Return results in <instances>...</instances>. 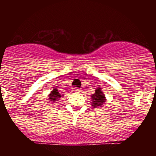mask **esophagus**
<instances>
[{"mask_svg": "<svg viewBox=\"0 0 156 156\" xmlns=\"http://www.w3.org/2000/svg\"><path fill=\"white\" fill-rule=\"evenodd\" d=\"M73 92H79L80 90H79V89H78V88L75 87V88H73Z\"/></svg>", "mask_w": 156, "mask_h": 156, "instance_id": "obj_1", "label": "esophagus"}]
</instances>
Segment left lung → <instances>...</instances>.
<instances>
[{"mask_svg":"<svg viewBox=\"0 0 156 156\" xmlns=\"http://www.w3.org/2000/svg\"><path fill=\"white\" fill-rule=\"evenodd\" d=\"M90 99H91L90 103H91L94 108L102 107L103 105L106 102L105 95L101 90V88L99 87H97V89L95 90L94 94L90 95Z\"/></svg>","mask_w":156,"mask_h":156,"instance_id":"obj_1","label":"left lung"}]
</instances>
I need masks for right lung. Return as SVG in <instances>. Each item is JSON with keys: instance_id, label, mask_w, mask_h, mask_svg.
Instances as JSON below:
<instances>
[{"instance_id": "obj_1", "label": "right lung", "mask_w": 156, "mask_h": 156, "mask_svg": "<svg viewBox=\"0 0 156 156\" xmlns=\"http://www.w3.org/2000/svg\"><path fill=\"white\" fill-rule=\"evenodd\" d=\"M62 97H63V94H61L59 93L58 90H57V88L54 87L53 90L51 91V93L48 94V101L51 102H55V101H58L60 100Z\"/></svg>"}]
</instances>
